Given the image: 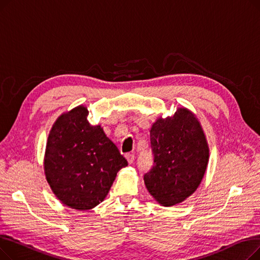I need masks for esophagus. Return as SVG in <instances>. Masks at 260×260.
I'll use <instances>...</instances> for the list:
<instances>
[{
	"label": "esophagus",
	"mask_w": 260,
	"mask_h": 260,
	"mask_svg": "<svg viewBox=\"0 0 260 260\" xmlns=\"http://www.w3.org/2000/svg\"><path fill=\"white\" fill-rule=\"evenodd\" d=\"M125 158H126V160H127V162L129 163V165H132V163H133L134 160H135V156H134L133 154H129V153L125 154Z\"/></svg>",
	"instance_id": "esophagus-1"
}]
</instances>
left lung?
<instances>
[{"label": "left lung", "mask_w": 260, "mask_h": 260, "mask_svg": "<svg viewBox=\"0 0 260 260\" xmlns=\"http://www.w3.org/2000/svg\"><path fill=\"white\" fill-rule=\"evenodd\" d=\"M153 166L144 174L148 192L170 207L192 195L209 161V147L197 118L185 108L158 119L149 132Z\"/></svg>", "instance_id": "obj_1"}]
</instances>
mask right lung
Here are the masks:
<instances>
[{
  "label": "right lung",
  "instance_id": "1",
  "mask_svg": "<svg viewBox=\"0 0 260 260\" xmlns=\"http://www.w3.org/2000/svg\"><path fill=\"white\" fill-rule=\"evenodd\" d=\"M88 111L79 106L54 123L46 145V179L63 204L89 210L105 198L117 173L127 166L100 125H91Z\"/></svg>",
  "mask_w": 260,
  "mask_h": 260
}]
</instances>
